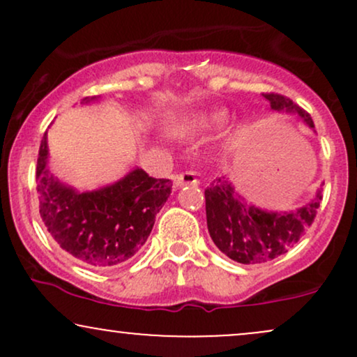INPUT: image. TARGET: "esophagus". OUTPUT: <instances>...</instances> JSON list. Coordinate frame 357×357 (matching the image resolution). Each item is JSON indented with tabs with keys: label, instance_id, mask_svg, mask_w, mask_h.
Returning <instances> with one entry per match:
<instances>
[{
	"label": "esophagus",
	"instance_id": "esophagus-1",
	"mask_svg": "<svg viewBox=\"0 0 357 357\" xmlns=\"http://www.w3.org/2000/svg\"><path fill=\"white\" fill-rule=\"evenodd\" d=\"M199 183V174L196 171H186L176 176V186H186V184H198Z\"/></svg>",
	"mask_w": 357,
	"mask_h": 357
}]
</instances>
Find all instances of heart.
<instances>
[{
    "mask_svg": "<svg viewBox=\"0 0 357 357\" xmlns=\"http://www.w3.org/2000/svg\"><path fill=\"white\" fill-rule=\"evenodd\" d=\"M221 117L220 116H210V117H196L190 119V121H184L179 124L183 130H190V132H199V130H206L220 124Z\"/></svg>",
    "mask_w": 357,
    "mask_h": 357,
    "instance_id": "heart-1",
    "label": "heart"
}]
</instances>
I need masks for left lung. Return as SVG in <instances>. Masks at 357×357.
I'll list each match as a JSON object with an SVG mask.
<instances>
[{"label":"left lung","instance_id":"1","mask_svg":"<svg viewBox=\"0 0 357 357\" xmlns=\"http://www.w3.org/2000/svg\"><path fill=\"white\" fill-rule=\"evenodd\" d=\"M273 112L296 114L314 130L312 117L292 100L278 93H264ZM322 186V184H321ZM206 223L213 243L238 264H264L284 255L312 225L322 199V188L297 210L272 211L248 203L235 190L230 178L220 176L204 190Z\"/></svg>","mask_w":357,"mask_h":357}]
</instances>
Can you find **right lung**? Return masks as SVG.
<instances>
[{"label": "right lung", "instance_id": "obj_1", "mask_svg": "<svg viewBox=\"0 0 357 357\" xmlns=\"http://www.w3.org/2000/svg\"><path fill=\"white\" fill-rule=\"evenodd\" d=\"M99 97H85L82 104ZM173 183L134 167L119 181L80 192L60 183L48 167L47 132L36 162L40 216L56 245L82 265L107 268L130 260L154 227Z\"/></svg>", "mask_w": 357, "mask_h": 357}]
</instances>
